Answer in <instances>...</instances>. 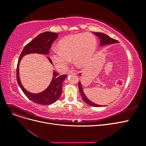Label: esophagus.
<instances>
[{
	"label": "esophagus",
	"mask_w": 146,
	"mask_h": 146,
	"mask_svg": "<svg viewBox=\"0 0 146 146\" xmlns=\"http://www.w3.org/2000/svg\"><path fill=\"white\" fill-rule=\"evenodd\" d=\"M76 72L72 71V70H69V71L68 72V75H71V74H76Z\"/></svg>",
	"instance_id": "esophagus-1"
}]
</instances>
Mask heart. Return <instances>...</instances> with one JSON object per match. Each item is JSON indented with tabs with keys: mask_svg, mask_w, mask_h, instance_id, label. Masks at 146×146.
I'll return each instance as SVG.
<instances>
[{
	"mask_svg": "<svg viewBox=\"0 0 146 146\" xmlns=\"http://www.w3.org/2000/svg\"><path fill=\"white\" fill-rule=\"evenodd\" d=\"M97 47L96 38L89 33H78L66 36L58 42V50H54L51 59L56 67L61 70L68 66L72 58L78 68L87 66Z\"/></svg>",
	"mask_w": 146,
	"mask_h": 146,
	"instance_id": "obj_1",
	"label": "heart"
}]
</instances>
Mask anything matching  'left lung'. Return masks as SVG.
Masks as SVG:
<instances>
[{
	"label": "left lung",
	"instance_id": "8db88e82",
	"mask_svg": "<svg viewBox=\"0 0 146 146\" xmlns=\"http://www.w3.org/2000/svg\"><path fill=\"white\" fill-rule=\"evenodd\" d=\"M94 34H95L97 36H98L99 38L100 39V46H104V45H107V44H114V43H118L119 41L116 39H114L111 38V37H110L108 35L106 34L102 33H98V32H93ZM78 88H79V91H80V95L82 96V98L83 100L85 102L86 104L88 105H90L91 106H92V107H102V105H98L96 104H94L88 99L86 96H85V93H84L83 88L82 86V84L80 82H78Z\"/></svg>",
	"mask_w": 146,
	"mask_h": 146
}]
</instances>
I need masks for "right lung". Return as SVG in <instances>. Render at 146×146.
Masks as SVG:
<instances>
[{"instance_id": "obj_1", "label": "right lung", "mask_w": 146, "mask_h": 146, "mask_svg": "<svg viewBox=\"0 0 146 146\" xmlns=\"http://www.w3.org/2000/svg\"><path fill=\"white\" fill-rule=\"evenodd\" d=\"M58 37V33L46 32L39 34L32 41L26 45L19 56L18 63L16 69V78L17 82L20 86L21 89L23 91L24 94L30 100L35 103L42 105H48L58 100L62 93L63 83L65 78L67 77L66 74L59 76L56 72H54L52 80L46 90L38 94H33L26 90L22 85L19 76V66L21 59L25 55L37 53L40 54H48L51 46L55 39ZM48 60L52 63L50 58L47 57Z\"/></svg>"}]
</instances>
